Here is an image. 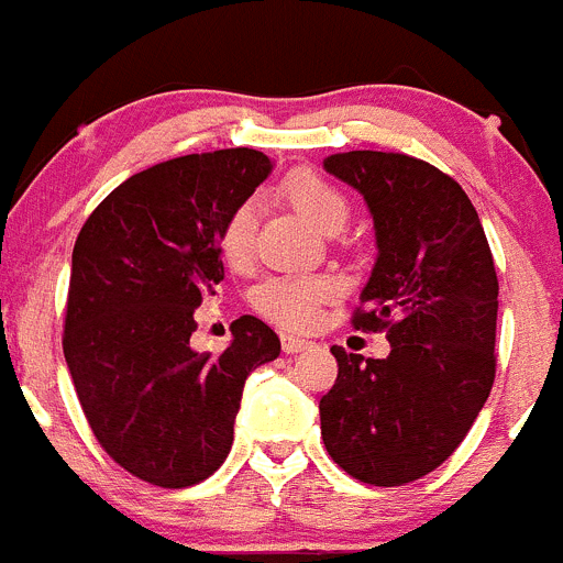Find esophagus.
I'll return each instance as SVG.
<instances>
[{"label": "esophagus", "instance_id": "esophagus-1", "mask_svg": "<svg viewBox=\"0 0 563 563\" xmlns=\"http://www.w3.org/2000/svg\"><path fill=\"white\" fill-rule=\"evenodd\" d=\"M282 347H284V353H300V350L311 347V342H309V339L289 336V333H284V336H282Z\"/></svg>", "mask_w": 563, "mask_h": 563}]
</instances>
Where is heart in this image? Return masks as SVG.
Instances as JSON below:
<instances>
[{
	"instance_id": "obj_1",
	"label": "heart",
	"mask_w": 563,
	"mask_h": 563,
	"mask_svg": "<svg viewBox=\"0 0 563 563\" xmlns=\"http://www.w3.org/2000/svg\"><path fill=\"white\" fill-rule=\"evenodd\" d=\"M284 194L289 202L322 232H339L350 216V205L331 183L311 172L300 169L284 180ZM260 208L254 199L238 205L224 221L219 235V249L232 271H246L254 263V232H257ZM328 295V284L309 276H276L254 289V306L260 314L282 328H306L314 322L317 306Z\"/></svg>"
}]
</instances>
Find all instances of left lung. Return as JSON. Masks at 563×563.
<instances>
[{
    "instance_id": "obj_1",
    "label": "left lung",
    "mask_w": 563,
    "mask_h": 563,
    "mask_svg": "<svg viewBox=\"0 0 563 563\" xmlns=\"http://www.w3.org/2000/svg\"><path fill=\"white\" fill-rule=\"evenodd\" d=\"M364 197L377 260L355 331H386L391 353L331 347L336 383L320 430L339 468L399 487L452 457L495 380L498 276L476 208L457 180L402 153L350 150L322 161Z\"/></svg>"
}]
</instances>
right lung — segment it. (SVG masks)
Instances as JSON below:
<instances>
[{
	"label": "right lung",
	"mask_w": 563,
	"mask_h": 563,
	"mask_svg": "<svg viewBox=\"0 0 563 563\" xmlns=\"http://www.w3.org/2000/svg\"><path fill=\"white\" fill-rule=\"evenodd\" d=\"M271 169L249 147L164 161L117 186L76 238L65 361L106 454L158 487L224 463L246 377L282 350L252 314L216 358L191 347L194 311L224 279L221 227Z\"/></svg>",
	"instance_id": "obj_1"
}]
</instances>
